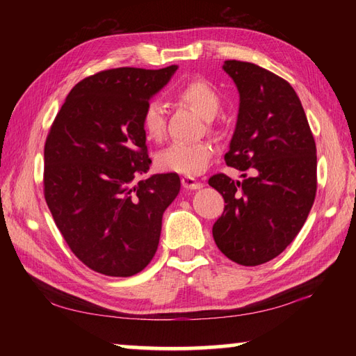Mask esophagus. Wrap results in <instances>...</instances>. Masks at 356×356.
I'll list each match as a JSON object with an SVG mask.
<instances>
[{
    "label": "esophagus",
    "mask_w": 356,
    "mask_h": 356,
    "mask_svg": "<svg viewBox=\"0 0 356 356\" xmlns=\"http://www.w3.org/2000/svg\"><path fill=\"white\" fill-rule=\"evenodd\" d=\"M182 186L186 188V190H200L203 184L199 182V180H195L191 176H185V177H182Z\"/></svg>",
    "instance_id": "esophagus-1"
}]
</instances>
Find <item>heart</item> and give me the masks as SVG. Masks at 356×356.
I'll return each mask as SVG.
<instances>
[{
	"label": "heart",
	"mask_w": 356,
	"mask_h": 356,
	"mask_svg": "<svg viewBox=\"0 0 356 356\" xmlns=\"http://www.w3.org/2000/svg\"><path fill=\"white\" fill-rule=\"evenodd\" d=\"M174 97L188 107H191L207 119L211 131H217L214 118L222 108V96L208 81L193 78L180 84ZM140 127L148 140L161 142L166 133L165 110L157 101H148L140 113ZM214 148L208 140L185 143L176 142L162 149L156 156V166L165 172H177L185 176H195L205 171Z\"/></svg>",
	"instance_id": "1"
}]
</instances>
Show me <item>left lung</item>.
<instances>
[{
	"label": "left lung",
	"instance_id": "obj_1",
	"mask_svg": "<svg viewBox=\"0 0 356 356\" xmlns=\"http://www.w3.org/2000/svg\"><path fill=\"white\" fill-rule=\"evenodd\" d=\"M223 70L240 93L225 162L245 179L238 182L223 172L209 177L226 203L213 237L229 260L257 266L282 254L303 228L316 194V147L289 82L236 59L225 61Z\"/></svg>",
	"mask_w": 356,
	"mask_h": 356
}]
</instances>
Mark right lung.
Returning <instances> with one entry per match:
<instances>
[{"label":"right lung","instance_id":"obj_1","mask_svg":"<svg viewBox=\"0 0 356 356\" xmlns=\"http://www.w3.org/2000/svg\"><path fill=\"white\" fill-rule=\"evenodd\" d=\"M177 65L119 67L78 82L44 145V197L72 252L95 272L131 277L153 260L176 172H147L140 113Z\"/></svg>","mask_w":356,"mask_h":356}]
</instances>
